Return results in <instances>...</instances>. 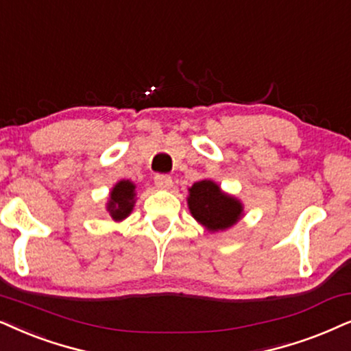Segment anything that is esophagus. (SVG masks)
Wrapping results in <instances>:
<instances>
[{
  "instance_id": "esophagus-1",
  "label": "esophagus",
  "mask_w": 351,
  "mask_h": 351,
  "mask_svg": "<svg viewBox=\"0 0 351 351\" xmlns=\"http://www.w3.org/2000/svg\"><path fill=\"white\" fill-rule=\"evenodd\" d=\"M154 185H156L158 189L169 190L171 186H172L171 176H167V174H158V176H154Z\"/></svg>"
}]
</instances>
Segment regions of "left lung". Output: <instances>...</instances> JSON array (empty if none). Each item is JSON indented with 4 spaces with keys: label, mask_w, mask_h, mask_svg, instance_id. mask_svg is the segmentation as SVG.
<instances>
[{
    "label": "left lung",
    "mask_w": 351,
    "mask_h": 351,
    "mask_svg": "<svg viewBox=\"0 0 351 351\" xmlns=\"http://www.w3.org/2000/svg\"><path fill=\"white\" fill-rule=\"evenodd\" d=\"M186 204L195 221L211 234L230 229L243 217V203L209 179L190 186Z\"/></svg>",
    "instance_id": "1"
}]
</instances>
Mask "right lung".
<instances>
[{
	"label": "right lung",
	"instance_id": "right-lung-1",
	"mask_svg": "<svg viewBox=\"0 0 351 351\" xmlns=\"http://www.w3.org/2000/svg\"><path fill=\"white\" fill-rule=\"evenodd\" d=\"M135 189V184L130 180H119L112 186L106 203V211L112 217V221H124L134 211L136 202Z\"/></svg>",
	"mask_w": 351,
	"mask_h": 351
}]
</instances>
